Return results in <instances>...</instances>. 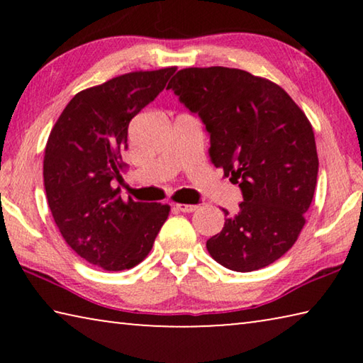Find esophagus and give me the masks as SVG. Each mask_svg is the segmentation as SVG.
<instances>
[{
	"label": "esophagus",
	"mask_w": 363,
	"mask_h": 363,
	"mask_svg": "<svg viewBox=\"0 0 363 363\" xmlns=\"http://www.w3.org/2000/svg\"><path fill=\"white\" fill-rule=\"evenodd\" d=\"M174 208H176L177 211H182V213H194L199 206H196V205H184V203H177Z\"/></svg>",
	"instance_id": "34e87169"
}]
</instances>
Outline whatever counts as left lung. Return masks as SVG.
Listing matches in <instances>:
<instances>
[{
  "label": "left lung",
  "mask_w": 363,
  "mask_h": 363,
  "mask_svg": "<svg viewBox=\"0 0 363 363\" xmlns=\"http://www.w3.org/2000/svg\"><path fill=\"white\" fill-rule=\"evenodd\" d=\"M210 133L211 163L243 194L206 242L220 266L251 272L284 256L306 224L318 157L311 121L270 79L227 67L182 69L168 84Z\"/></svg>",
  "instance_id": "8db88e82"
}]
</instances>
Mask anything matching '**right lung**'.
Returning <instances> with one entry per match:
<instances>
[{
    "label": "right lung",
    "instance_id": "right-lung-1",
    "mask_svg": "<svg viewBox=\"0 0 363 363\" xmlns=\"http://www.w3.org/2000/svg\"><path fill=\"white\" fill-rule=\"evenodd\" d=\"M174 72H131L79 91L48 138L43 177L54 223L78 256L104 270L143 262L168 219V205L121 200L115 181L130 121Z\"/></svg>",
    "mask_w": 363,
    "mask_h": 363
}]
</instances>
